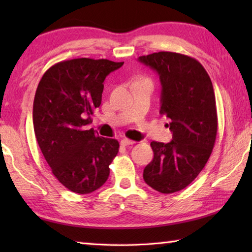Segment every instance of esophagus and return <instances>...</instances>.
<instances>
[{
    "label": "esophagus",
    "mask_w": 252,
    "mask_h": 252,
    "mask_svg": "<svg viewBox=\"0 0 252 252\" xmlns=\"http://www.w3.org/2000/svg\"><path fill=\"white\" fill-rule=\"evenodd\" d=\"M135 141H133V140H130V139H126V138H123L121 140V146H132V144H134Z\"/></svg>",
    "instance_id": "1"
}]
</instances>
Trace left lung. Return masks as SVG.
I'll return each mask as SVG.
<instances>
[{"mask_svg":"<svg viewBox=\"0 0 252 252\" xmlns=\"http://www.w3.org/2000/svg\"><path fill=\"white\" fill-rule=\"evenodd\" d=\"M159 74L160 113L172 132L169 143L151 142L153 160L143 170L148 186L161 193L185 189L204 168L215 147L218 118L212 82L201 63L174 52L139 58Z\"/></svg>","mask_w":252,"mask_h":252,"instance_id":"left-lung-1","label":"left lung"}]
</instances>
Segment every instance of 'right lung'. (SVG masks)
Listing matches in <instances>:
<instances>
[{
  "mask_svg": "<svg viewBox=\"0 0 252 252\" xmlns=\"http://www.w3.org/2000/svg\"><path fill=\"white\" fill-rule=\"evenodd\" d=\"M122 65L105 59L66 60L51 66L37 85L34 133L54 177L72 192L91 193L109 178L118 140L85 126L101 104L106 75Z\"/></svg>",
  "mask_w": 252,
  "mask_h": 252,
  "instance_id": "1",
  "label": "right lung"
}]
</instances>
